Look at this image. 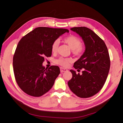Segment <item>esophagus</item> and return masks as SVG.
<instances>
[{"mask_svg":"<svg viewBox=\"0 0 123 123\" xmlns=\"http://www.w3.org/2000/svg\"><path fill=\"white\" fill-rule=\"evenodd\" d=\"M68 71L67 69L63 68H60V71H61V72H66V71Z\"/></svg>","mask_w":123,"mask_h":123,"instance_id":"obj_1","label":"esophagus"}]
</instances>
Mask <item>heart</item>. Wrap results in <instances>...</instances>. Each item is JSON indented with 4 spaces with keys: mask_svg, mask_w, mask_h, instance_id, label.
<instances>
[{
    "mask_svg": "<svg viewBox=\"0 0 123 123\" xmlns=\"http://www.w3.org/2000/svg\"><path fill=\"white\" fill-rule=\"evenodd\" d=\"M63 42L66 43L70 48L72 49V53L75 55L80 56L82 55L85 51V46L81 42L80 39L77 36L74 35H70L65 37L63 39ZM59 42L58 40H55L52 43L51 46V50L52 52H56L58 48ZM71 61L70 59L64 58V57H60L56 60V63L62 67H67L69 63Z\"/></svg>",
    "mask_w": 123,
    "mask_h": 123,
    "instance_id": "1",
    "label": "heart"
}]
</instances>
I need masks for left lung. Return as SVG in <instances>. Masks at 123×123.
<instances>
[{
	"instance_id": "obj_1",
	"label": "left lung",
	"mask_w": 123,
	"mask_h": 123,
	"mask_svg": "<svg viewBox=\"0 0 123 123\" xmlns=\"http://www.w3.org/2000/svg\"><path fill=\"white\" fill-rule=\"evenodd\" d=\"M70 30L82 38L86 49L74 65L75 69H83L82 74L70 70L72 78L68 84L78 97L89 98L97 93L106 82L111 66L108 51L104 41L89 28L75 27Z\"/></svg>"
}]
</instances>
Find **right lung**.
<instances>
[{
    "label": "right lung",
    "instance_id": "right-lung-1",
    "mask_svg": "<svg viewBox=\"0 0 123 123\" xmlns=\"http://www.w3.org/2000/svg\"><path fill=\"white\" fill-rule=\"evenodd\" d=\"M69 30L39 27L27 34L18 43L13 57V69L19 88L33 97L43 95L53 87L60 73L58 66L45 69L43 62L52 55L53 42Z\"/></svg>",
    "mask_w": 123,
    "mask_h": 123
}]
</instances>
